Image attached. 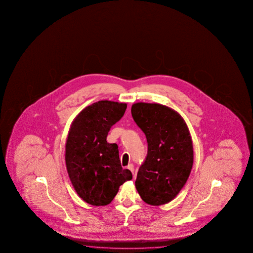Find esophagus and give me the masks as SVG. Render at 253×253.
<instances>
[{
	"mask_svg": "<svg viewBox=\"0 0 253 253\" xmlns=\"http://www.w3.org/2000/svg\"><path fill=\"white\" fill-rule=\"evenodd\" d=\"M128 170H130V171H132V173L133 174V164H129L128 166H127V167H126Z\"/></svg>",
	"mask_w": 253,
	"mask_h": 253,
	"instance_id": "esophagus-1",
	"label": "esophagus"
}]
</instances>
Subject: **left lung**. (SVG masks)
<instances>
[{
  "mask_svg": "<svg viewBox=\"0 0 253 253\" xmlns=\"http://www.w3.org/2000/svg\"><path fill=\"white\" fill-rule=\"evenodd\" d=\"M131 112L148 142L135 188L148 205H165L184 187L192 169L194 151L188 126L178 112L159 103H133Z\"/></svg>",
  "mask_w": 253,
  "mask_h": 253,
  "instance_id": "obj_1",
  "label": "left lung"
}]
</instances>
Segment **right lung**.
Returning <instances> with one entry per match:
<instances>
[{
	"instance_id": "1",
	"label": "right lung",
	"mask_w": 253,
	"mask_h": 253,
	"mask_svg": "<svg viewBox=\"0 0 253 253\" xmlns=\"http://www.w3.org/2000/svg\"><path fill=\"white\" fill-rule=\"evenodd\" d=\"M126 103L99 101L74 119L65 144L69 178L79 197L94 206H107L119 188L133 176L120 164L118 145L108 132L123 117Z\"/></svg>"
}]
</instances>
